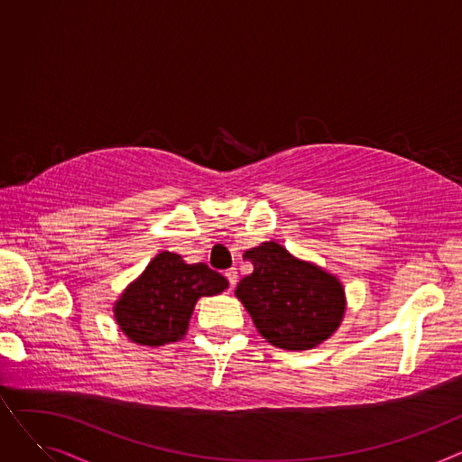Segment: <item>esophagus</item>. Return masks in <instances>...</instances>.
Returning <instances> with one entry per match:
<instances>
[{
  "label": "esophagus",
  "instance_id": "obj_1",
  "mask_svg": "<svg viewBox=\"0 0 462 462\" xmlns=\"http://www.w3.org/2000/svg\"><path fill=\"white\" fill-rule=\"evenodd\" d=\"M225 277L228 279L230 286H234V284L237 282V272H236V268H230V270H226V272H225Z\"/></svg>",
  "mask_w": 462,
  "mask_h": 462
}]
</instances>
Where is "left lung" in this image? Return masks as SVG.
<instances>
[{"mask_svg":"<svg viewBox=\"0 0 462 462\" xmlns=\"http://www.w3.org/2000/svg\"><path fill=\"white\" fill-rule=\"evenodd\" d=\"M244 258L253 273L237 282L236 296L265 341L284 350H310L341 326L346 300L335 275L298 260L275 241L245 251Z\"/></svg>","mask_w":462,"mask_h":462,"instance_id":"8db88e82","label":"left lung"}]
</instances>
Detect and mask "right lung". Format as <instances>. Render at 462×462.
Masks as SVG:
<instances>
[{"mask_svg": "<svg viewBox=\"0 0 462 462\" xmlns=\"http://www.w3.org/2000/svg\"><path fill=\"white\" fill-rule=\"evenodd\" d=\"M228 281L206 263H185L180 254L159 253L114 305V317L129 341L142 346L176 343L187 333L202 296L221 294Z\"/></svg>", "mask_w": 462, "mask_h": 462, "instance_id": "1", "label": "right lung"}]
</instances>
